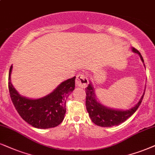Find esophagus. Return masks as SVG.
I'll list each match as a JSON object with an SVG mask.
<instances>
[{
    "label": "esophagus",
    "mask_w": 155,
    "mask_h": 155,
    "mask_svg": "<svg viewBox=\"0 0 155 155\" xmlns=\"http://www.w3.org/2000/svg\"><path fill=\"white\" fill-rule=\"evenodd\" d=\"M75 82L77 86L82 87V88H85L88 84V79H87V76L85 74H79L77 75Z\"/></svg>",
    "instance_id": "esophagus-1"
}]
</instances>
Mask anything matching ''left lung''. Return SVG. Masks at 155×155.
<instances>
[{"mask_svg":"<svg viewBox=\"0 0 155 155\" xmlns=\"http://www.w3.org/2000/svg\"><path fill=\"white\" fill-rule=\"evenodd\" d=\"M131 49H132L133 52L137 53L139 55L141 60L144 63V60H143L140 52L134 47ZM144 66L145 67L144 64ZM144 92L143 93L142 98L137 103V104L135 105L133 108L126 110L114 109V108H108V107L101 104L97 100L95 94L94 87H93L91 83H90L88 84V86L85 88V93H86L85 105H86L87 111L88 112L89 116L91 119L92 120V121L99 127H111L114 126H118L125 121L127 118H129L131 115L134 114L142 103Z\"/></svg>","mask_w":155,"mask_h":155,"instance_id":"left-lung-1","label":"left lung"}]
</instances>
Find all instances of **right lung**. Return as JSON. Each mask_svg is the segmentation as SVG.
<instances>
[{
    "instance_id": "1",
    "label": "right lung",
    "mask_w": 155,
    "mask_h": 155,
    "mask_svg": "<svg viewBox=\"0 0 155 155\" xmlns=\"http://www.w3.org/2000/svg\"><path fill=\"white\" fill-rule=\"evenodd\" d=\"M13 65L8 75V89L15 108L25 121L37 129H49L62 123L66 113V100L74 89L75 77L61 83L43 98L31 99L22 96L11 82Z\"/></svg>"
}]
</instances>
